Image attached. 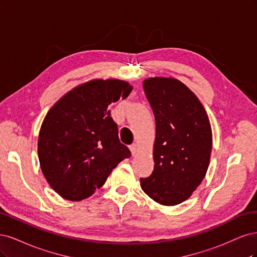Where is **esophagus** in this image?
Wrapping results in <instances>:
<instances>
[{
    "mask_svg": "<svg viewBox=\"0 0 257 257\" xmlns=\"http://www.w3.org/2000/svg\"><path fill=\"white\" fill-rule=\"evenodd\" d=\"M130 151H131V154H132V156H137V155H139V153H140V148H139V145L138 144H132V145H130Z\"/></svg>",
    "mask_w": 257,
    "mask_h": 257,
    "instance_id": "34e87169",
    "label": "esophagus"
}]
</instances>
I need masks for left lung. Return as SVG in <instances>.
Wrapping results in <instances>:
<instances>
[{"label":"left lung","mask_w":257,"mask_h":257,"mask_svg":"<svg viewBox=\"0 0 257 257\" xmlns=\"http://www.w3.org/2000/svg\"><path fill=\"white\" fill-rule=\"evenodd\" d=\"M143 87L156 119L155 167L141 188L157 203L174 206L191 196L210 161L208 115L192 90L174 78H148Z\"/></svg>","instance_id":"8db88e82"}]
</instances>
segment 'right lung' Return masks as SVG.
Masks as SVG:
<instances>
[{
	"label": "right lung",
	"instance_id": "obj_1",
	"mask_svg": "<svg viewBox=\"0 0 257 257\" xmlns=\"http://www.w3.org/2000/svg\"><path fill=\"white\" fill-rule=\"evenodd\" d=\"M131 90L121 80H92L69 90L47 113L39 131L38 158L45 178L63 198L82 201L94 194L131 156L107 111Z\"/></svg>",
	"mask_w": 257,
	"mask_h": 257
}]
</instances>
